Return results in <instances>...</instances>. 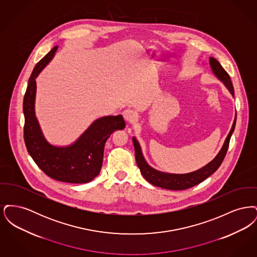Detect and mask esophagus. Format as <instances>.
Segmentation results:
<instances>
[{
  "label": "esophagus",
  "instance_id": "esophagus-1",
  "mask_svg": "<svg viewBox=\"0 0 257 257\" xmlns=\"http://www.w3.org/2000/svg\"><path fill=\"white\" fill-rule=\"evenodd\" d=\"M122 114L124 119L127 122H133L137 118V113L131 109H126V110H123Z\"/></svg>",
  "mask_w": 257,
  "mask_h": 257
}]
</instances>
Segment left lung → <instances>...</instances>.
<instances>
[{
  "label": "left lung",
  "instance_id": "8db88e82",
  "mask_svg": "<svg viewBox=\"0 0 257 257\" xmlns=\"http://www.w3.org/2000/svg\"><path fill=\"white\" fill-rule=\"evenodd\" d=\"M209 64L210 68L213 74L220 80V82L224 85V86L228 89L230 94L234 96V88H233L232 83L230 80L229 75L223 69V67L220 65V62L217 61L215 58L210 57L209 58ZM236 117L237 114L235 113V117L233 120L231 129L227 135L222 147L220 148L219 153L216 155V157L209 162L207 165L204 167L198 169L192 172L188 173H170V172H164L160 171L153 167H151L147 160L144 156L143 149L137 140L136 137H133V144L135 147V155H136V161L140 168L141 173L143 176L147 179L149 183L160 187L167 190H173V191H179V190H186L193 186H196L197 184L202 182L208 178L211 174H213L215 171L219 169L220 164L225 157V154L227 152V148L229 145V141L231 138V135L235 129L236 124Z\"/></svg>",
  "mask_w": 257,
  "mask_h": 257
}]
</instances>
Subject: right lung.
<instances>
[{
    "instance_id": "right-lung-1",
    "label": "right lung",
    "mask_w": 257,
    "mask_h": 257,
    "mask_svg": "<svg viewBox=\"0 0 257 257\" xmlns=\"http://www.w3.org/2000/svg\"><path fill=\"white\" fill-rule=\"evenodd\" d=\"M58 47L37 63L29 79L23 102L25 144L39 169L51 178L67 183H87L100 173L107 140L115 130H123L126 124L121 114L102 116L68 146H55L47 141L36 114V79L53 60Z\"/></svg>"
}]
</instances>
